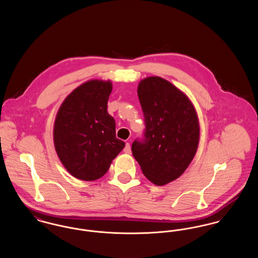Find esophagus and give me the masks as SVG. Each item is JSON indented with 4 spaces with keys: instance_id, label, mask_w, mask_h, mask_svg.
I'll use <instances>...</instances> for the list:
<instances>
[{
    "instance_id": "1",
    "label": "esophagus",
    "mask_w": 258,
    "mask_h": 258,
    "mask_svg": "<svg viewBox=\"0 0 258 258\" xmlns=\"http://www.w3.org/2000/svg\"><path fill=\"white\" fill-rule=\"evenodd\" d=\"M123 152H124L125 154H128V155L132 154V148H131L130 143H126V144H125V147L123 149Z\"/></svg>"
}]
</instances>
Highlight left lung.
Instances as JSON below:
<instances>
[{
  "label": "left lung",
  "instance_id": "obj_1",
  "mask_svg": "<svg viewBox=\"0 0 258 258\" xmlns=\"http://www.w3.org/2000/svg\"><path fill=\"white\" fill-rule=\"evenodd\" d=\"M137 95L146 130L144 141L133 143V155L149 181L164 185L178 179L197 154V112L183 91L160 76L140 80Z\"/></svg>",
  "mask_w": 258,
  "mask_h": 258
}]
</instances>
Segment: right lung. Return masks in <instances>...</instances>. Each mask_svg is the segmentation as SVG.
<instances>
[{
	"instance_id": "add662e5",
	"label": "right lung",
	"mask_w": 258,
	"mask_h": 258,
	"mask_svg": "<svg viewBox=\"0 0 258 258\" xmlns=\"http://www.w3.org/2000/svg\"><path fill=\"white\" fill-rule=\"evenodd\" d=\"M111 80L84 82L63 99L57 112L53 141L61 164L74 178L96 181L124 148L116 137L114 118L107 112Z\"/></svg>"
}]
</instances>
